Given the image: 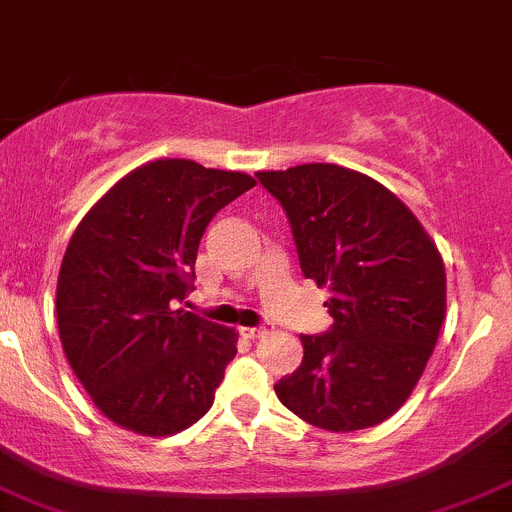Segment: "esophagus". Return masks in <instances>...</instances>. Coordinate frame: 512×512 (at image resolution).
Here are the masks:
<instances>
[{
	"label": "esophagus",
	"instance_id": "esophagus-1",
	"mask_svg": "<svg viewBox=\"0 0 512 512\" xmlns=\"http://www.w3.org/2000/svg\"><path fill=\"white\" fill-rule=\"evenodd\" d=\"M241 334H243V337H248V339H259L261 334H266V329H264V326H243Z\"/></svg>",
	"mask_w": 512,
	"mask_h": 512
}]
</instances>
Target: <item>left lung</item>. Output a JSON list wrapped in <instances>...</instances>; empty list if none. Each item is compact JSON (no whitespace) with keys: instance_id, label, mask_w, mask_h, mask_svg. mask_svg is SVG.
<instances>
[{"instance_id":"8db88e82","label":"left lung","mask_w":512,"mask_h":512,"mask_svg":"<svg viewBox=\"0 0 512 512\" xmlns=\"http://www.w3.org/2000/svg\"><path fill=\"white\" fill-rule=\"evenodd\" d=\"M289 218L306 279L332 289V326L301 334L304 359L274 384L281 405L332 432L405 405L445 321V264L410 208L334 163L256 173Z\"/></svg>"}]
</instances>
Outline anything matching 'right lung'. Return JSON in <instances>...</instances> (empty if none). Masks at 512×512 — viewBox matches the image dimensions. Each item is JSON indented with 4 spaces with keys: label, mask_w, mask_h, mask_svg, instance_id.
<instances>
[{
    "label": "right lung",
    "mask_w": 512,
    "mask_h": 512,
    "mask_svg": "<svg viewBox=\"0 0 512 512\" xmlns=\"http://www.w3.org/2000/svg\"><path fill=\"white\" fill-rule=\"evenodd\" d=\"M256 180L165 158L135 168L72 233L57 279L67 362L97 410L138 435L186 430L213 405L238 334L180 309L206 226Z\"/></svg>",
    "instance_id": "add662e5"
}]
</instances>
